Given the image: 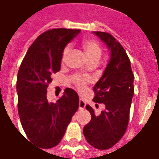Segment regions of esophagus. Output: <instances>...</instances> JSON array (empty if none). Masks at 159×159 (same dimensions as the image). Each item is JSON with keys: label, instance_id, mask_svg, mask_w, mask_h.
I'll list each match as a JSON object with an SVG mask.
<instances>
[{"label": "esophagus", "instance_id": "1", "mask_svg": "<svg viewBox=\"0 0 159 159\" xmlns=\"http://www.w3.org/2000/svg\"><path fill=\"white\" fill-rule=\"evenodd\" d=\"M86 107V103L83 99H80L79 100V108L80 109H84Z\"/></svg>", "mask_w": 159, "mask_h": 159}]
</instances>
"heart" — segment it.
<instances>
[{"label": "heart", "instance_id": "1", "mask_svg": "<svg viewBox=\"0 0 159 159\" xmlns=\"http://www.w3.org/2000/svg\"><path fill=\"white\" fill-rule=\"evenodd\" d=\"M83 48L84 50V52L86 54L87 58L89 60H93V59H95V60H99L101 57V54H102V50H101V48L100 46L99 45V43L96 42L93 40H85L84 42H83ZM70 51L69 47H66L64 52H63L62 55V60L64 61L66 59V56L68 54V52ZM76 85L79 89H83L84 86H85V81L81 78H78L76 79Z\"/></svg>", "mask_w": 159, "mask_h": 159}]
</instances>
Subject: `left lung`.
<instances>
[{
  "instance_id": "obj_1",
  "label": "left lung",
  "mask_w": 159,
  "mask_h": 159,
  "mask_svg": "<svg viewBox=\"0 0 159 159\" xmlns=\"http://www.w3.org/2000/svg\"><path fill=\"white\" fill-rule=\"evenodd\" d=\"M93 33L110 51L103 75L93 89L95 93L93 100L103 103L106 108L96 115L93 108L87 105L91 120L83 128V134L92 147L106 150L117 143L127 129L134 96V74L123 46L108 33Z\"/></svg>"
}]
</instances>
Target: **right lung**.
Here are the masks:
<instances>
[{
    "instance_id": "right-lung-1",
    "label": "right lung",
    "mask_w": 159,
    "mask_h": 159,
    "mask_svg": "<svg viewBox=\"0 0 159 159\" xmlns=\"http://www.w3.org/2000/svg\"><path fill=\"white\" fill-rule=\"evenodd\" d=\"M80 30L52 29L40 35L26 52L17 79L18 111L30 141L41 148L61 141L71 117L78 109L79 97L66 89L57 102H48L47 88L52 75L59 71L64 49Z\"/></svg>"
}]
</instances>
